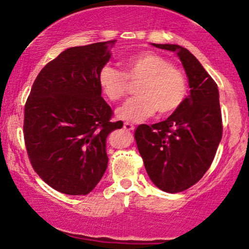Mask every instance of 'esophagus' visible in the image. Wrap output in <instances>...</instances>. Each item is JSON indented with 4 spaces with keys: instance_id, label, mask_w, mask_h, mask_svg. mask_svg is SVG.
I'll list each match as a JSON object with an SVG mask.
<instances>
[{
    "instance_id": "obj_1",
    "label": "esophagus",
    "mask_w": 249,
    "mask_h": 249,
    "mask_svg": "<svg viewBox=\"0 0 249 249\" xmlns=\"http://www.w3.org/2000/svg\"><path fill=\"white\" fill-rule=\"evenodd\" d=\"M124 128L126 131H133L134 130V126L133 124H131V123H124Z\"/></svg>"
}]
</instances>
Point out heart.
Here are the masks:
<instances>
[{
  "mask_svg": "<svg viewBox=\"0 0 249 249\" xmlns=\"http://www.w3.org/2000/svg\"><path fill=\"white\" fill-rule=\"evenodd\" d=\"M130 83L138 82L134 92L138 96L127 101L117 111L118 118L142 122L158 112L170 115L181 107L187 95L184 72L168 59L150 51L136 53L124 62V72L104 65L98 73L103 93L111 102H118L127 93Z\"/></svg>",
  "mask_w": 249,
  "mask_h": 249,
  "instance_id": "heart-1",
  "label": "heart"
}]
</instances>
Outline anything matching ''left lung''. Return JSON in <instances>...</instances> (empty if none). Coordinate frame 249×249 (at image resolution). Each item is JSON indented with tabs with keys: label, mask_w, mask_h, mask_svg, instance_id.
Returning a JSON list of instances; mask_svg holds the SVG:
<instances>
[{
	"label": "left lung",
	"mask_w": 249,
	"mask_h": 249,
	"mask_svg": "<svg viewBox=\"0 0 249 249\" xmlns=\"http://www.w3.org/2000/svg\"><path fill=\"white\" fill-rule=\"evenodd\" d=\"M177 53L184 67L190 95L166 121L134 132L146 172L157 187L178 193L193 186L212 164L222 137L216 83L198 59L177 44H156Z\"/></svg>",
	"instance_id": "obj_1"
}]
</instances>
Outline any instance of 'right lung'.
<instances>
[{"mask_svg": "<svg viewBox=\"0 0 249 249\" xmlns=\"http://www.w3.org/2000/svg\"><path fill=\"white\" fill-rule=\"evenodd\" d=\"M116 41L72 47L36 77L24 107V142L34 170L49 186L87 196L107 167V138L123 127L102 97L99 70Z\"/></svg>", "mask_w": 249, "mask_h": 249, "instance_id": "1", "label": "right lung"}]
</instances>
